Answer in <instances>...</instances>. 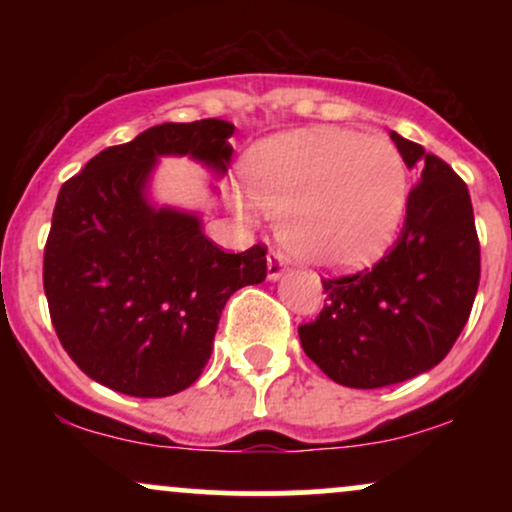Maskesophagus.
Returning a JSON list of instances; mask_svg holds the SVG:
<instances>
[{
  "label": "esophagus",
  "mask_w": 512,
  "mask_h": 512,
  "mask_svg": "<svg viewBox=\"0 0 512 512\" xmlns=\"http://www.w3.org/2000/svg\"><path fill=\"white\" fill-rule=\"evenodd\" d=\"M284 269H286V264H284V257L279 255V252H269L267 255V276L272 281H276V279H281V274H284Z\"/></svg>",
  "instance_id": "34e87169"
}]
</instances>
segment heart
<instances>
[{"label":"heart","mask_w":512,"mask_h":512,"mask_svg":"<svg viewBox=\"0 0 512 512\" xmlns=\"http://www.w3.org/2000/svg\"><path fill=\"white\" fill-rule=\"evenodd\" d=\"M243 216L252 204L276 219L289 255L310 267L351 272L378 260L395 243L407 214V168L383 137L339 127L269 139L250 151Z\"/></svg>","instance_id":"heart-1"}]
</instances>
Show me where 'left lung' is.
<instances>
[{"mask_svg":"<svg viewBox=\"0 0 512 512\" xmlns=\"http://www.w3.org/2000/svg\"><path fill=\"white\" fill-rule=\"evenodd\" d=\"M419 170L402 233L373 269L322 279L327 303L298 327L303 351L334 383L375 390L438 366L479 289V238L467 185L424 146L390 132Z\"/></svg>","mask_w":512,"mask_h":512,"instance_id":"obj_1","label":"left lung"}]
</instances>
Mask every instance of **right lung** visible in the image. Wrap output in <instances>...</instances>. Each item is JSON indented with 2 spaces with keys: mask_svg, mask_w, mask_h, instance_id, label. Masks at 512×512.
<instances>
[{
  "mask_svg": "<svg viewBox=\"0 0 512 512\" xmlns=\"http://www.w3.org/2000/svg\"><path fill=\"white\" fill-rule=\"evenodd\" d=\"M231 122H163L110 146L57 195L43 286L57 337L88 378L132 397H168L202 375L223 305L262 284L267 250L223 252L192 211L156 207L161 156L216 175L231 163Z\"/></svg>",
  "mask_w": 512,
  "mask_h": 512,
  "instance_id": "obj_1",
  "label": "right lung"
}]
</instances>
